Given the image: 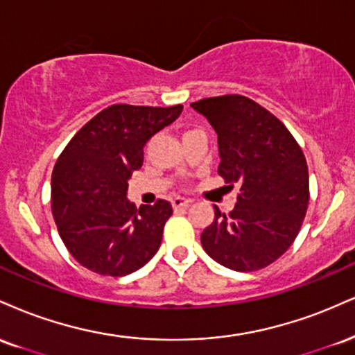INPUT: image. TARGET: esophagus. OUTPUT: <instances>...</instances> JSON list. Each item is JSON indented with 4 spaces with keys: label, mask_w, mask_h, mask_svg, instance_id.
Returning <instances> with one entry per match:
<instances>
[{
    "label": "esophagus",
    "mask_w": 355,
    "mask_h": 355,
    "mask_svg": "<svg viewBox=\"0 0 355 355\" xmlns=\"http://www.w3.org/2000/svg\"><path fill=\"white\" fill-rule=\"evenodd\" d=\"M190 203H191V200L183 198V196H175V198L172 200V205H173L175 210H177V208H185V207H189Z\"/></svg>",
    "instance_id": "1"
}]
</instances>
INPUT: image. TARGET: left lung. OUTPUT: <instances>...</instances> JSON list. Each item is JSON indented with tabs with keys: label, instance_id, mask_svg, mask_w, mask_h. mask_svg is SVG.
Instances as JSON below:
<instances>
[{
	"label": "left lung",
	"instance_id": "1",
	"mask_svg": "<svg viewBox=\"0 0 355 355\" xmlns=\"http://www.w3.org/2000/svg\"><path fill=\"white\" fill-rule=\"evenodd\" d=\"M191 107L218 135V175L232 189L240 187L228 215L215 207L203 250L233 271L266 268L293 245L306 216L304 153L279 119L245 96L210 97Z\"/></svg>",
	"mask_w": 355,
	"mask_h": 355
}]
</instances>
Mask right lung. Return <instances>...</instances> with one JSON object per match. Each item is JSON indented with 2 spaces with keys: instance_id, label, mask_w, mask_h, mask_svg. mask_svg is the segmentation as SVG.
Instances as JSON below:
<instances>
[{
  "instance_id": "right-lung-1",
  "label": "right lung",
  "mask_w": 355,
  "mask_h": 355,
  "mask_svg": "<svg viewBox=\"0 0 355 355\" xmlns=\"http://www.w3.org/2000/svg\"><path fill=\"white\" fill-rule=\"evenodd\" d=\"M183 105L115 104L91 119L66 145L53 170V215L69 253L97 275L125 276L159 251L172 205L159 200L137 210L127 198L144 147L175 122Z\"/></svg>"
}]
</instances>
